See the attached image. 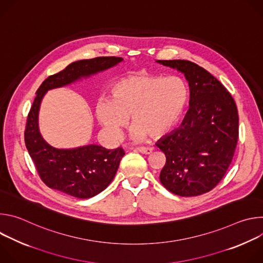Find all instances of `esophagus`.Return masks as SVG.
<instances>
[{
	"mask_svg": "<svg viewBox=\"0 0 263 263\" xmlns=\"http://www.w3.org/2000/svg\"><path fill=\"white\" fill-rule=\"evenodd\" d=\"M137 151H138V152H140L141 154L148 155V154H151V153L154 151V148H153V147H144V146H139V147H137Z\"/></svg>",
	"mask_w": 263,
	"mask_h": 263,
	"instance_id": "esophagus-1",
	"label": "esophagus"
}]
</instances>
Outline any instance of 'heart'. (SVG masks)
I'll use <instances>...</instances> for the list:
<instances>
[{
	"label": "heart",
	"instance_id": "1",
	"mask_svg": "<svg viewBox=\"0 0 263 263\" xmlns=\"http://www.w3.org/2000/svg\"><path fill=\"white\" fill-rule=\"evenodd\" d=\"M189 100V89L178 76H130L112 84L110 99L101 98L95 115L100 125L116 140L130 117V136L143 140L148 134L160 137L179 121Z\"/></svg>",
	"mask_w": 263,
	"mask_h": 263
}]
</instances>
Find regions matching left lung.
Here are the masks:
<instances>
[{
  "instance_id": "1",
  "label": "left lung",
  "mask_w": 263,
  "mask_h": 263,
  "mask_svg": "<svg viewBox=\"0 0 263 263\" xmlns=\"http://www.w3.org/2000/svg\"><path fill=\"white\" fill-rule=\"evenodd\" d=\"M184 73L190 109L181 126L156 145L166 162L160 182L171 193L195 197L210 192L227 173L238 140V112L230 92L212 74L187 60H157Z\"/></svg>"
}]
</instances>
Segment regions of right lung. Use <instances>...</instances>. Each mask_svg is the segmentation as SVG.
<instances>
[{"instance_id": "right-lung-1", "label": "right lung", "mask_w": 263, "mask_h": 263, "mask_svg": "<svg viewBox=\"0 0 263 263\" xmlns=\"http://www.w3.org/2000/svg\"><path fill=\"white\" fill-rule=\"evenodd\" d=\"M122 61L121 57H97L72 62L48 77L37 89L27 119L25 143L41 179L50 189L78 199H88L103 192L114 180L125 155L122 147L108 149L98 144L54 147L40 132L39 112L48 90L88 78Z\"/></svg>"}]
</instances>
